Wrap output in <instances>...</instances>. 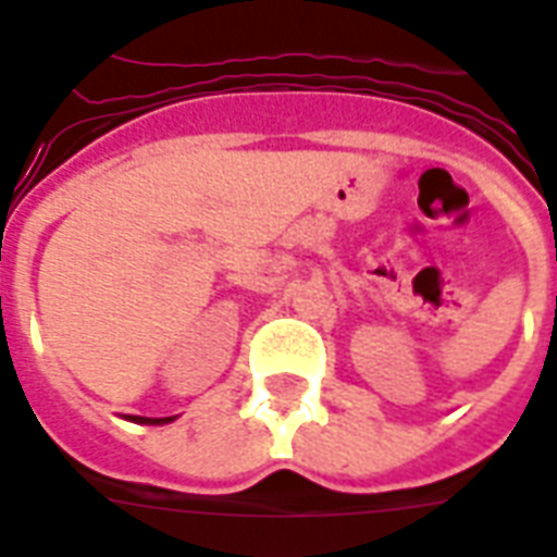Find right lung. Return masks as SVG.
<instances>
[{"label": "right lung", "mask_w": 557, "mask_h": 557, "mask_svg": "<svg viewBox=\"0 0 557 557\" xmlns=\"http://www.w3.org/2000/svg\"><path fill=\"white\" fill-rule=\"evenodd\" d=\"M143 420V423H169L171 418H139Z\"/></svg>", "instance_id": "obj_1"}]
</instances>
